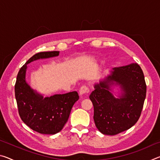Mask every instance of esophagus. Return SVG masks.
I'll return each mask as SVG.
<instances>
[{
	"mask_svg": "<svg viewBox=\"0 0 160 160\" xmlns=\"http://www.w3.org/2000/svg\"><path fill=\"white\" fill-rule=\"evenodd\" d=\"M90 89H89L88 87L85 85H83L80 88L79 93H80V95H87V94L90 93Z\"/></svg>",
	"mask_w": 160,
	"mask_h": 160,
	"instance_id": "34e87169",
	"label": "esophagus"
}]
</instances>
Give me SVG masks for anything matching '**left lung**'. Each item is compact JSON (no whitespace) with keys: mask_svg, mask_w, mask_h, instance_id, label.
Wrapping results in <instances>:
<instances>
[{"mask_svg":"<svg viewBox=\"0 0 160 160\" xmlns=\"http://www.w3.org/2000/svg\"><path fill=\"white\" fill-rule=\"evenodd\" d=\"M120 85L122 95L116 99L110 86ZM90 95L94 107V121L104 135H114L134 126L140 116L146 97L145 77L137 63L114 68L104 81L94 85Z\"/></svg>","mask_w":160,"mask_h":160,"instance_id":"obj_1","label":"left lung"}]
</instances>
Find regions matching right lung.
<instances>
[{
  "label": "right lung",
  "mask_w": 160,
  "mask_h": 160,
  "mask_svg": "<svg viewBox=\"0 0 160 160\" xmlns=\"http://www.w3.org/2000/svg\"><path fill=\"white\" fill-rule=\"evenodd\" d=\"M58 54L59 51H56L34 54L21 67L15 85V95L21 119L31 129L42 134L53 135L61 131L68 121L72 106L79 99L75 91L44 98L26 82L27 65L37 59L53 57Z\"/></svg>",
  "instance_id": "right-lung-1"
}]
</instances>
